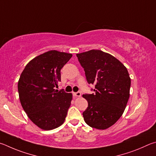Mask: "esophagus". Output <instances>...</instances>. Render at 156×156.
<instances>
[{
	"instance_id": "34e87169",
	"label": "esophagus",
	"mask_w": 156,
	"mask_h": 156,
	"mask_svg": "<svg viewBox=\"0 0 156 156\" xmlns=\"http://www.w3.org/2000/svg\"><path fill=\"white\" fill-rule=\"evenodd\" d=\"M81 92H73V95L75 97H81Z\"/></svg>"
}]
</instances>
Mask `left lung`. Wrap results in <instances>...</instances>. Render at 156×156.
Wrapping results in <instances>:
<instances>
[{
  "mask_svg": "<svg viewBox=\"0 0 156 156\" xmlns=\"http://www.w3.org/2000/svg\"><path fill=\"white\" fill-rule=\"evenodd\" d=\"M94 93L83 95L88 106L83 112L90 127L108 129L121 118L129 98L131 79L126 67L112 55L100 50L76 54Z\"/></svg>",
  "mask_w": 156,
  "mask_h": 156,
  "instance_id": "obj_1",
  "label": "left lung"
}]
</instances>
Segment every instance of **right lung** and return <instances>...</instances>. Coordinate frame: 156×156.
<instances>
[{"label": "right lung", "instance_id": "add662e5", "mask_svg": "<svg viewBox=\"0 0 156 156\" xmlns=\"http://www.w3.org/2000/svg\"><path fill=\"white\" fill-rule=\"evenodd\" d=\"M72 56L55 50L46 52L31 60L20 76L18 90L22 107L40 129H55L65 121L73 95L54 88L61 81V69Z\"/></svg>", "mask_w": 156, "mask_h": 156}]
</instances>
